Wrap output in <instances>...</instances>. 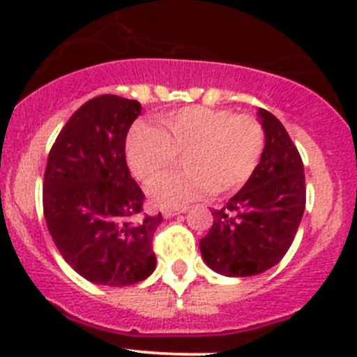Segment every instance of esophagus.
I'll return each instance as SVG.
<instances>
[{
    "label": "esophagus",
    "mask_w": 357,
    "mask_h": 357,
    "mask_svg": "<svg viewBox=\"0 0 357 357\" xmlns=\"http://www.w3.org/2000/svg\"><path fill=\"white\" fill-rule=\"evenodd\" d=\"M186 211H188V207H181V208H164V211H162V215H164V218L167 219V218H174V215H178V214H185Z\"/></svg>",
    "instance_id": "obj_1"
}]
</instances>
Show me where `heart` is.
Returning <instances> with one entry per match:
<instances>
[{
    "instance_id": "b5f03b06",
    "label": "heart",
    "mask_w": 357,
    "mask_h": 357,
    "mask_svg": "<svg viewBox=\"0 0 357 357\" xmlns=\"http://www.w3.org/2000/svg\"><path fill=\"white\" fill-rule=\"evenodd\" d=\"M266 146L261 122L248 114L211 107H185L157 119V129L138 124L126 136V162L149 185L182 158L185 167L149 188L153 204L178 207L211 192L229 195L247 185Z\"/></svg>"
}]
</instances>
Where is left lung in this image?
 <instances>
[{"mask_svg":"<svg viewBox=\"0 0 357 357\" xmlns=\"http://www.w3.org/2000/svg\"><path fill=\"white\" fill-rule=\"evenodd\" d=\"M266 146L247 185L221 211L200 240L205 264L225 276H255L278 264L295 238L305 208L304 164L271 112L259 109Z\"/></svg>","mask_w":357,"mask_h":357,"instance_id":"1","label":"left lung"}]
</instances>
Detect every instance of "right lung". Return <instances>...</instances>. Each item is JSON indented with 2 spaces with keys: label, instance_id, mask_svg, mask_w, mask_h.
<instances>
[{
  "label": "right lung",
  "instance_id": "obj_1",
  "mask_svg": "<svg viewBox=\"0 0 357 357\" xmlns=\"http://www.w3.org/2000/svg\"><path fill=\"white\" fill-rule=\"evenodd\" d=\"M136 100L102 95L72 114L48 155L46 225L62 257L96 285L126 287L155 269L152 240L162 214L143 215V195L126 164Z\"/></svg>",
  "mask_w": 357,
  "mask_h": 357
}]
</instances>
